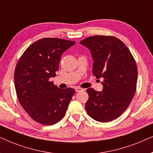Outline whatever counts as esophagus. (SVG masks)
Wrapping results in <instances>:
<instances>
[{"instance_id": "obj_1", "label": "esophagus", "mask_w": 153, "mask_h": 153, "mask_svg": "<svg viewBox=\"0 0 153 153\" xmlns=\"http://www.w3.org/2000/svg\"><path fill=\"white\" fill-rule=\"evenodd\" d=\"M75 91H76V92H79V91H81L83 90V89L82 88H80V87H75Z\"/></svg>"}]
</instances>
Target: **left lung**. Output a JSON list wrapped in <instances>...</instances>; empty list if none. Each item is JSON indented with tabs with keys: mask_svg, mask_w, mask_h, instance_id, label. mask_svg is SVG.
<instances>
[{
	"mask_svg": "<svg viewBox=\"0 0 153 153\" xmlns=\"http://www.w3.org/2000/svg\"><path fill=\"white\" fill-rule=\"evenodd\" d=\"M80 43L90 50L94 75L103 78L102 91L86 90L89 99L85 109L96 121L111 122L125 111L135 94L138 77L136 61L125 43L114 36H90Z\"/></svg>",
	"mask_w": 153,
	"mask_h": 153,
	"instance_id": "1",
	"label": "left lung"
}]
</instances>
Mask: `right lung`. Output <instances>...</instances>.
Segmentation results:
<instances>
[{"label": "right lung", "instance_id": "1", "mask_svg": "<svg viewBox=\"0 0 153 153\" xmlns=\"http://www.w3.org/2000/svg\"><path fill=\"white\" fill-rule=\"evenodd\" d=\"M75 41L45 38L30 45L16 65L14 81L17 97L33 120L52 125L64 117L75 89H59L50 81L56 76L62 54Z\"/></svg>", "mask_w": 153, "mask_h": 153}]
</instances>
